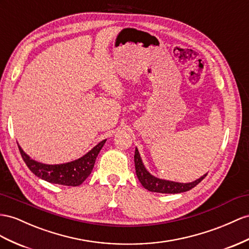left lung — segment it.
<instances>
[{"label": "left lung", "mask_w": 249, "mask_h": 249, "mask_svg": "<svg viewBox=\"0 0 249 249\" xmlns=\"http://www.w3.org/2000/svg\"><path fill=\"white\" fill-rule=\"evenodd\" d=\"M135 165H136V173H137L139 181L141 182L144 188H146L149 191H152V193H161V194L185 193V191L190 190L191 188L196 186L197 184H199L204 178L207 176V174L204 175L203 177L200 178V179H197L195 182H191V183H178L173 181L158 179V178L151 176L148 171L146 170L137 148L135 152Z\"/></svg>", "instance_id": "left-lung-1"}]
</instances>
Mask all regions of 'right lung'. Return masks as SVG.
<instances>
[{"label": "right lung", "instance_id": "add662e5", "mask_svg": "<svg viewBox=\"0 0 249 249\" xmlns=\"http://www.w3.org/2000/svg\"><path fill=\"white\" fill-rule=\"evenodd\" d=\"M105 142L106 140L100 142L90 151L78 160L59 165H47L36 162L25 154L20 146H18V149H20L21 156L24 162L26 163L27 167L36 177L49 183L60 184V185L65 186H79L91 174L95 159H97Z\"/></svg>", "mask_w": 249, "mask_h": 249}]
</instances>
